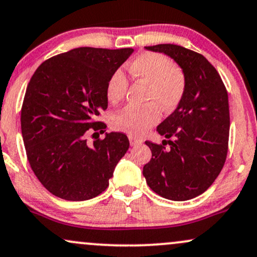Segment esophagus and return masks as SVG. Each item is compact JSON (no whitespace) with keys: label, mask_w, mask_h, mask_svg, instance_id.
Instances as JSON below:
<instances>
[{"label":"esophagus","mask_w":257,"mask_h":257,"mask_svg":"<svg viewBox=\"0 0 257 257\" xmlns=\"http://www.w3.org/2000/svg\"><path fill=\"white\" fill-rule=\"evenodd\" d=\"M130 143H131L132 147H137L140 146V144L143 143V141L140 140V138H136V137H132V136H130Z\"/></svg>","instance_id":"obj_1"}]
</instances>
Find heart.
<instances>
[{"label":"heart","mask_w":257,"mask_h":257,"mask_svg":"<svg viewBox=\"0 0 257 257\" xmlns=\"http://www.w3.org/2000/svg\"><path fill=\"white\" fill-rule=\"evenodd\" d=\"M128 73L135 80L147 84L144 107L128 105L111 116V127L130 136L140 137L161 119V109L170 113L180 104L186 91V77L179 66L160 53L140 54L128 63ZM128 81L120 69L110 75L105 96L110 103H119L125 97Z\"/></svg>","instance_id":"heart-1"}]
</instances>
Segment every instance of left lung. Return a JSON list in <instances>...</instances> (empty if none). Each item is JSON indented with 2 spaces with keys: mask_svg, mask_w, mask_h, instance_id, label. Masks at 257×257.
Segmentation results:
<instances>
[{
  "mask_svg": "<svg viewBox=\"0 0 257 257\" xmlns=\"http://www.w3.org/2000/svg\"><path fill=\"white\" fill-rule=\"evenodd\" d=\"M146 49L171 56L183 68L186 91L177 109L156 128L172 140L146 142L152 160L143 167V176L161 197L191 200L212 185L225 165L230 132L227 90L215 67L200 53L176 44Z\"/></svg>",
  "mask_w": 257,
  "mask_h": 257,
  "instance_id": "left-lung-1",
  "label": "left lung"
}]
</instances>
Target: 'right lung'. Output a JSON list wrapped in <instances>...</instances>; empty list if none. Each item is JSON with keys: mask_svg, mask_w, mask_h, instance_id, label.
Segmentation results:
<instances>
[{"mask_svg": "<svg viewBox=\"0 0 257 257\" xmlns=\"http://www.w3.org/2000/svg\"><path fill=\"white\" fill-rule=\"evenodd\" d=\"M132 53V48H75L45 60L30 79L21 134L33 173L56 197L85 201L102 194L128 150L121 132L92 144L86 137L104 134L107 125L97 116L108 107L107 81Z\"/></svg>", "mask_w": 257, "mask_h": 257, "instance_id": "add662e5", "label": "right lung"}]
</instances>
